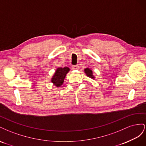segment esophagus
Returning a JSON list of instances; mask_svg holds the SVG:
<instances>
[{"instance_id":"obj_1","label":"esophagus","mask_w":146,"mask_h":146,"mask_svg":"<svg viewBox=\"0 0 146 146\" xmlns=\"http://www.w3.org/2000/svg\"><path fill=\"white\" fill-rule=\"evenodd\" d=\"M79 68H80V66H79V65H78L72 66V68L73 70H78V69H79Z\"/></svg>"}]
</instances>
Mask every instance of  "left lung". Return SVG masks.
<instances>
[{"mask_svg":"<svg viewBox=\"0 0 146 146\" xmlns=\"http://www.w3.org/2000/svg\"><path fill=\"white\" fill-rule=\"evenodd\" d=\"M84 72L86 73V75L91 78H94V76H93V73H92V71L90 69H89V68H86V69H84Z\"/></svg>","mask_w":146,"mask_h":146,"instance_id":"obj_1","label":"left lung"}]
</instances>
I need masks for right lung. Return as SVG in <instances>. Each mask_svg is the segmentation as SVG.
Masks as SVG:
<instances>
[{"label": "right lung", "mask_w": 146, "mask_h": 146, "mask_svg": "<svg viewBox=\"0 0 146 146\" xmlns=\"http://www.w3.org/2000/svg\"><path fill=\"white\" fill-rule=\"evenodd\" d=\"M70 71L68 67L58 68L52 78L51 82L57 87H60L62 85L65 78L66 74Z\"/></svg>", "instance_id": "right-lung-1"}]
</instances>
